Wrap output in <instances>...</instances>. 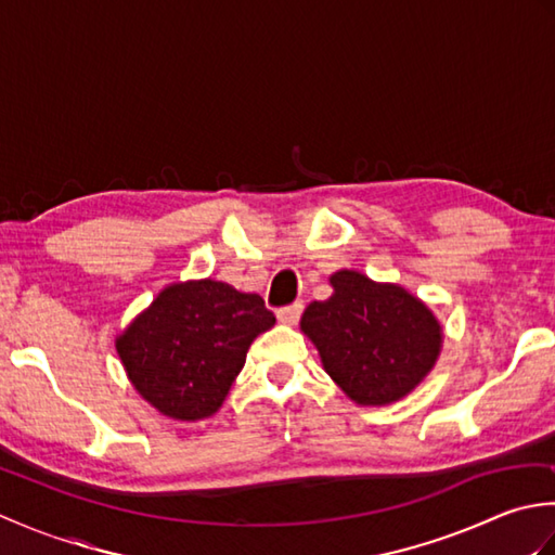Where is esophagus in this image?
<instances>
[{
	"label": "esophagus",
	"mask_w": 555,
	"mask_h": 555,
	"mask_svg": "<svg viewBox=\"0 0 555 555\" xmlns=\"http://www.w3.org/2000/svg\"><path fill=\"white\" fill-rule=\"evenodd\" d=\"M300 314H302V302H293V305H288V308L279 310V314H276V317H279V322H281V324L293 326V324H298Z\"/></svg>",
	"instance_id": "esophagus-1"
}]
</instances>
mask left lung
Masks as SVG:
<instances>
[{"label": "left lung", "instance_id": "1", "mask_svg": "<svg viewBox=\"0 0 555 555\" xmlns=\"http://www.w3.org/2000/svg\"><path fill=\"white\" fill-rule=\"evenodd\" d=\"M328 286L332 296L300 317L324 372L358 405H391L415 391L443 348V326L429 305L356 269L334 271Z\"/></svg>", "mask_w": 555, "mask_h": 555}]
</instances>
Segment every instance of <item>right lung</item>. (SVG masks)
Instances as JSON below:
<instances>
[{
  "instance_id": "1",
  "label": "right lung",
  "mask_w": 555,
  "mask_h": 555,
  "mask_svg": "<svg viewBox=\"0 0 555 555\" xmlns=\"http://www.w3.org/2000/svg\"><path fill=\"white\" fill-rule=\"evenodd\" d=\"M276 317L257 293L215 279L176 281L116 336L128 382L162 415L205 420L223 405L247 348Z\"/></svg>"
}]
</instances>
